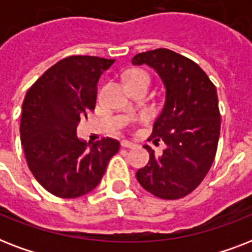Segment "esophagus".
I'll return each mask as SVG.
<instances>
[{"label": "esophagus", "mask_w": 252, "mask_h": 252, "mask_svg": "<svg viewBox=\"0 0 252 252\" xmlns=\"http://www.w3.org/2000/svg\"><path fill=\"white\" fill-rule=\"evenodd\" d=\"M122 146H123V148H133L134 144H133V142L128 141V140H123Z\"/></svg>", "instance_id": "obj_1"}]
</instances>
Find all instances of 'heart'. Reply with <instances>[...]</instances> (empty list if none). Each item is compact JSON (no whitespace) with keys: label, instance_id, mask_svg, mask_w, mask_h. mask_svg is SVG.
I'll return each instance as SVG.
<instances>
[{"label":"heart","instance_id":"heart-1","mask_svg":"<svg viewBox=\"0 0 252 252\" xmlns=\"http://www.w3.org/2000/svg\"><path fill=\"white\" fill-rule=\"evenodd\" d=\"M126 82H137V81H146V82H150L149 74L142 70V69H133L128 72L126 77Z\"/></svg>","mask_w":252,"mask_h":252}]
</instances>
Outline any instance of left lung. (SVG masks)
I'll return each instance as SVG.
<instances>
[{"mask_svg":"<svg viewBox=\"0 0 252 252\" xmlns=\"http://www.w3.org/2000/svg\"><path fill=\"white\" fill-rule=\"evenodd\" d=\"M133 65L146 64L161 77L166 89L162 112L154 122L149 141L165 142L136 172L138 183L159 199L175 200L191 193L215 161L220 138L217 90L207 73L187 57L166 48L138 53Z\"/></svg>","mask_w":252,"mask_h":252,"instance_id":"1","label":"left lung"}]
</instances>
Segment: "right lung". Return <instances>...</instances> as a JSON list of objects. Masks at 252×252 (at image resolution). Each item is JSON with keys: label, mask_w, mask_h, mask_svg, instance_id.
Returning a JSON list of instances; mask_svg holds the SVG:
<instances>
[{"label": "right lung", "mask_w": 252, "mask_h": 252, "mask_svg": "<svg viewBox=\"0 0 252 252\" xmlns=\"http://www.w3.org/2000/svg\"><path fill=\"white\" fill-rule=\"evenodd\" d=\"M114 63L69 56L51 66L26 94L21 118L26 161L35 179L57 197L74 199L93 191L119 152L118 140L91 144L77 136L81 119L95 108L99 78Z\"/></svg>", "instance_id": "right-lung-1"}]
</instances>
